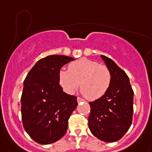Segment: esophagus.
<instances>
[{
	"label": "esophagus",
	"mask_w": 152,
	"mask_h": 152,
	"mask_svg": "<svg viewBox=\"0 0 152 152\" xmlns=\"http://www.w3.org/2000/svg\"><path fill=\"white\" fill-rule=\"evenodd\" d=\"M84 100L82 98H80V97H77V102H78V103H80V102H83Z\"/></svg>",
	"instance_id": "1"
}]
</instances>
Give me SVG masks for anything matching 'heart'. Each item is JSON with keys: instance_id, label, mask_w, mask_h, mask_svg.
<instances>
[{"instance_id": "heart-1", "label": "heart", "mask_w": 152, "mask_h": 152, "mask_svg": "<svg viewBox=\"0 0 152 152\" xmlns=\"http://www.w3.org/2000/svg\"><path fill=\"white\" fill-rule=\"evenodd\" d=\"M58 79L60 86L66 93L73 94L80 86L82 93L90 100L102 97L112 83L109 68L87 58L71 63L68 69H61Z\"/></svg>"}]
</instances>
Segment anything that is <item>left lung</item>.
I'll list each match as a JSON object with an SVG mask.
<instances>
[{
    "mask_svg": "<svg viewBox=\"0 0 152 152\" xmlns=\"http://www.w3.org/2000/svg\"><path fill=\"white\" fill-rule=\"evenodd\" d=\"M112 75L107 92L99 99L90 102L89 128L101 141L114 142L121 139L132 125L134 92L129 78L110 58L101 55Z\"/></svg>",
    "mask_w": 152,
    "mask_h": 152,
    "instance_id": "8db88e82",
    "label": "left lung"
}]
</instances>
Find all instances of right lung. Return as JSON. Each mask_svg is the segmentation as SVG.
I'll use <instances>...</instances> for the list:
<instances>
[{
	"instance_id": "1",
	"label": "right lung",
	"mask_w": 152,
	"mask_h": 152,
	"mask_svg": "<svg viewBox=\"0 0 152 152\" xmlns=\"http://www.w3.org/2000/svg\"><path fill=\"white\" fill-rule=\"evenodd\" d=\"M50 55L38 60L23 82L21 115L25 131L34 141L49 145L66 132L68 119L77 106L76 96L63 92L58 74L62 66L74 60Z\"/></svg>"
}]
</instances>
